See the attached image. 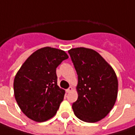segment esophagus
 <instances>
[{"label":"esophagus","mask_w":135,"mask_h":135,"mask_svg":"<svg viewBox=\"0 0 135 135\" xmlns=\"http://www.w3.org/2000/svg\"><path fill=\"white\" fill-rule=\"evenodd\" d=\"M72 90V86H69V87L66 91V93H70Z\"/></svg>","instance_id":"esophagus-1"}]
</instances>
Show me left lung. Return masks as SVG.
<instances>
[{
  "mask_svg": "<svg viewBox=\"0 0 135 135\" xmlns=\"http://www.w3.org/2000/svg\"><path fill=\"white\" fill-rule=\"evenodd\" d=\"M69 54L78 75V99L72 104L74 114L86 123L105 117L117 97L118 81L113 68L93 49L75 48Z\"/></svg>",
  "mask_w": 135,
  "mask_h": 135,
  "instance_id": "1",
  "label": "left lung"
}]
</instances>
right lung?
Returning <instances> with one entry per match:
<instances>
[{"instance_id":"add662e5","label":"right lung","mask_w":135,"mask_h":135,"mask_svg":"<svg viewBox=\"0 0 135 135\" xmlns=\"http://www.w3.org/2000/svg\"><path fill=\"white\" fill-rule=\"evenodd\" d=\"M68 58L62 50L45 47L32 54L17 72L14 95L28 118L40 123L56 114L65 94L57 85L56 69Z\"/></svg>"}]
</instances>
